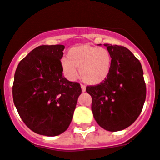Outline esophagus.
Segmentation results:
<instances>
[{"instance_id":"esophagus-1","label":"esophagus","mask_w":160,"mask_h":160,"mask_svg":"<svg viewBox=\"0 0 160 160\" xmlns=\"http://www.w3.org/2000/svg\"><path fill=\"white\" fill-rule=\"evenodd\" d=\"M80 86H81V89H82V92H85V90H86V86H85V85H84V84H81V85H80Z\"/></svg>"}]
</instances>
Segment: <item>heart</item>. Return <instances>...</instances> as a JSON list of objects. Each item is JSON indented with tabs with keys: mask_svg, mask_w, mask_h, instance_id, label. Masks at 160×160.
Here are the masks:
<instances>
[{
	"mask_svg": "<svg viewBox=\"0 0 160 160\" xmlns=\"http://www.w3.org/2000/svg\"><path fill=\"white\" fill-rule=\"evenodd\" d=\"M111 64L112 58L107 49L89 45L73 48L68 57L62 59V68L68 79L76 80L80 69L83 80L92 84L105 80L111 72Z\"/></svg>",
	"mask_w": 160,
	"mask_h": 160,
	"instance_id": "heart-1",
	"label": "heart"
}]
</instances>
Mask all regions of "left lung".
Segmentation results:
<instances>
[{"label": "left lung", "instance_id": "left-lung-1", "mask_svg": "<svg viewBox=\"0 0 160 160\" xmlns=\"http://www.w3.org/2000/svg\"><path fill=\"white\" fill-rule=\"evenodd\" d=\"M112 58L111 72L102 82L86 87L92 111L99 126L116 132L128 128L141 114L146 96L143 70L131 51L104 44Z\"/></svg>", "mask_w": 160, "mask_h": 160}]
</instances>
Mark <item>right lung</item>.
Segmentation results:
<instances>
[{"instance_id": "obj_1", "label": "right lung", "mask_w": 160, "mask_h": 160, "mask_svg": "<svg viewBox=\"0 0 160 160\" xmlns=\"http://www.w3.org/2000/svg\"><path fill=\"white\" fill-rule=\"evenodd\" d=\"M62 45H41L18 63L13 99L24 123L36 133L54 137L68 129L81 87L63 77Z\"/></svg>"}]
</instances>
